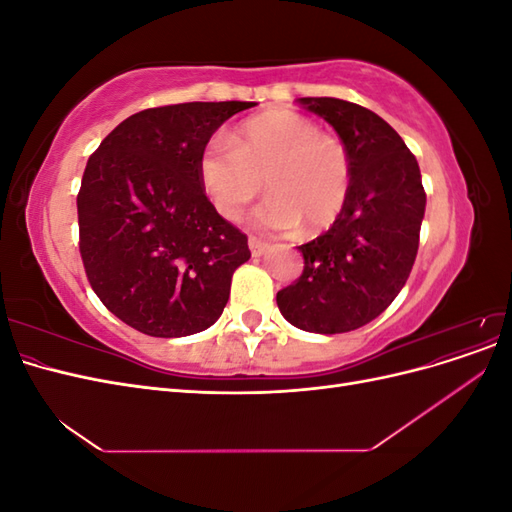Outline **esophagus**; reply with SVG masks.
<instances>
[{
  "mask_svg": "<svg viewBox=\"0 0 512 512\" xmlns=\"http://www.w3.org/2000/svg\"><path fill=\"white\" fill-rule=\"evenodd\" d=\"M247 243H250V250H252V256H260L262 252L267 250V243L262 241V239H258V237H250L247 239Z\"/></svg>",
  "mask_w": 512,
  "mask_h": 512,
  "instance_id": "34e87169",
  "label": "esophagus"
}]
</instances>
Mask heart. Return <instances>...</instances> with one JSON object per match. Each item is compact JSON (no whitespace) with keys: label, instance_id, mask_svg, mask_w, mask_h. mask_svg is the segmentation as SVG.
<instances>
[{"label":"heart","instance_id":"heart-1","mask_svg":"<svg viewBox=\"0 0 512 512\" xmlns=\"http://www.w3.org/2000/svg\"><path fill=\"white\" fill-rule=\"evenodd\" d=\"M198 177L222 218L235 222L262 190L271 196L254 211L267 232L329 228L350 194V156L342 141L294 111L243 121L230 138L213 136L198 156Z\"/></svg>","mask_w":512,"mask_h":512}]
</instances>
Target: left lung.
<instances>
[{"label":"left lung","instance_id":"8db88e82","mask_svg":"<svg viewBox=\"0 0 512 512\" xmlns=\"http://www.w3.org/2000/svg\"><path fill=\"white\" fill-rule=\"evenodd\" d=\"M329 121L350 156V194L333 226L303 243V273L277 292L297 329L348 333L365 327L408 282L425 215L414 153L376 113L337 98H301Z\"/></svg>","mask_w":512,"mask_h":512}]
</instances>
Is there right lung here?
Here are the masks:
<instances>
[{"mask_svg": "<svg viewBox=\"0 0 512 512\" xmlns=\"http://www.w3.org/2000/svg\"><path fill=\"white\" fill-rule=\"evenodd\" d=\"M254 102H183L121 121L91 153L76 209L89 286L108 312L151 337L209 329L247 237L215 211L198 177L211 134Z\"/></svg>", "mask_w": 512, "mask_h": 512, "instance_id": "1", "label": "right lung"}]
</instances>
